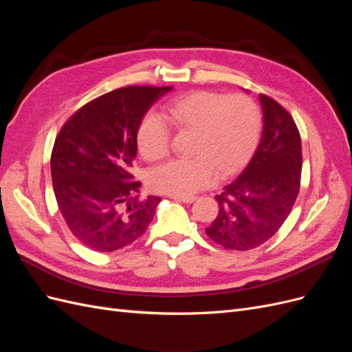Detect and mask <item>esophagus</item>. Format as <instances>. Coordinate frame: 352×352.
I'll list each match as a JSON object with an SVG mask.
<instances>
[{
  "instance_id": "1",
  "label": "esophagus",
  "mask_w": 352,
  "mask_h": 352,
  "mask_svg": "<svg viewBox=\"0 0 352 352\" xmlns=\"http://www.w3.org/2000/svg\"><path fill=\"white\" fill-rule=\"evenodd\" d=\"M172 198L179 202H185V204H189V202H194L197 199V197H172Z\"/></svg>"
}]
</instances>
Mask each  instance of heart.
Instances as JSON below:
<instances>
[{"mask_svg": "<svg viewBox=\"0 0 352 352\" xmlns=\"http://www.w3.org/2000/svg\"><path fill=\"white\" fill-rule=\"evenodd\" d=\"M163 117L177 131H194L189 154L148 173L153 192L190 197L214 185L220 173L230 176L250 158L260 133V110L248 95L194 91L164 105ZM136 145L146 162L163 160L170 131L155 116H146L136 132Z\"/></svg>", "mask_w": 352, "mask_h": 352, "instance_id": "1", "label": "heart"}]
</instances>
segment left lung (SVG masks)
<instances>
[{"label":"left lung","mask_w":352,"mask_h":352,"mask_svg":"<svg viewBox=\"0 0 352 352\" xmlns=\"http://www.w3.org/2000/svg\"><path fill=\"white\" fill-rule=\"evenodd\" d=\"M263 133L251 162L216 197L219 214L207 236L226 250L248 251L269 241L289 216L300 192V131L282 105L260 94Z\"/></svg>","instance_id":"8db88e82"}]
</instances>
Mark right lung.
Wrapping results in <instances>:
<instances>
[{
    "label": "right lung",
    "mask_w": 352,
    "mask_h": 352,
    "mask_svg": "<svg viewBox=\"0 0 352 352\" xmlns=\"http://www.w3.org/2000/svg\"><path fill=\"white\" fill-rule=\"evenodd\" d=\"M172 87H126L104 94L61 127L51 154L52 188L63 219L83 245L111 252L150 226L160 197H140L131 170L136 132L151 105Z\"/></svg>",
    "instance_id": "obj_1"
}]
</instances>
